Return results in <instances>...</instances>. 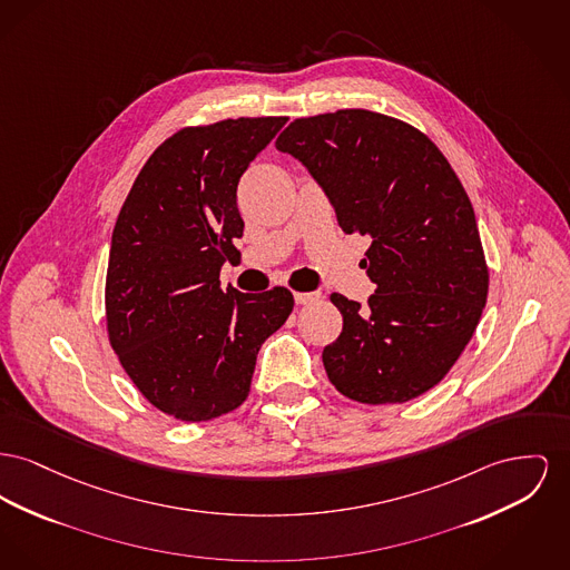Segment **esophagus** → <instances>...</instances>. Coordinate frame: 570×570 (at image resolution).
I'll list each match as a JSON object with an SVG mask.
<instances>
[{
    "label": "esophagus",
    "instance_id": "34e87169",
    "mask_svg": "<svg viewBox=\"0 0 570 570\" xmlns=\"http://www.w3.org/2000/svg\"><path fill=\"white\" fill-rule=\"evenodd\" d=\"M318 299H321V293H295V302L299 303V305L318 302Z\"/></svg>",
    "mask_w": 570,
    "mask_h": 570
}]
</instances>
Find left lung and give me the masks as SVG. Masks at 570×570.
I'll use <instances>...</instances> for the list:
<instances>
[{"label": "left lung", "instance_id": "1", "mask_svg": "<svg viewBox=\"0 0 570 570\" xmlns=\"http://www.w3.org/2000/svg\"><path fill=\"white\" fill-rule=\"evenodd\" d=\"M275 146L302 161L346 235L372 240L368 305L332 295L342 334L323 351L330 381L366 404L422 396L465 351L489 293L459 176L426 135L368 109L299 118Z\"/></svg>", "mask_w": 570, "mask_h": 570}]
</instances>
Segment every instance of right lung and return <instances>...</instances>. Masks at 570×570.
Returning <instances> with one entry per match:
<instances>
[{
  "instance_id": "right-lung-1",
  "label": "right lung",
  "mask_w": 570,
  "mask_h": 570,
  "mask_svg": "<svg viewBox=\"0 0 570 570\" xmlns=\"http://www.w3.org/2000/svg\"><path fill=\"white\" fill-rule=\"evenodd\" d=\"M286 118L183 129L137 174L111 235L105 309L111 348L137 390L183 422L247 399L256 355L293 312L291 291L222 288L243 236L236 187Z\"/></svg>"
}]
</instances>
